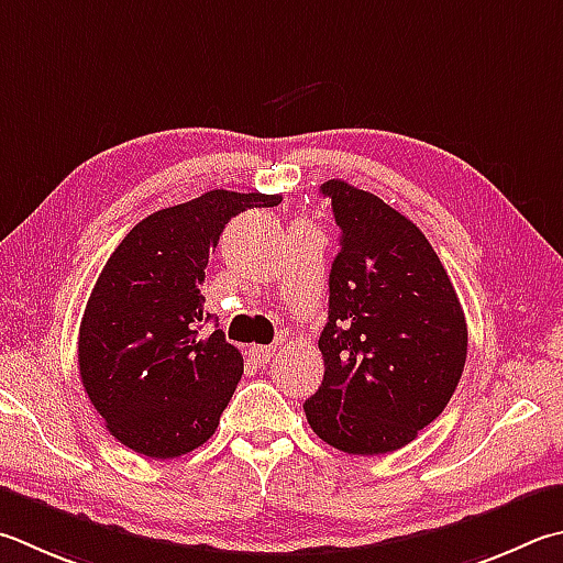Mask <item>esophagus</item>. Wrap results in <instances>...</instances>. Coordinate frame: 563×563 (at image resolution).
<instances>
[{"label": "esophagus", "instance_id": "obj_1", "mask_svg": "<svg viewBox=\"0 0 563 563\" xmlns=\"http://www.w3.org/2000/svg\"><path fill=\"white\" fill-rule=\"evenodd\" d=\"M273 354H275V346H251V350H249V356H251V360L255 362V364H268L271 360H273Z\"/></svg>", "mask_w": 563, "mask_h": 563}]
</instances>
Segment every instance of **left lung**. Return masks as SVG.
<instances>
[{"label": "left lung", "instance_id": "left-lung-1", "mask_svg": "<svg viewBox=\"0 0 563 563\" xmlns=\"http://www.w3.org/2000/svg\"><path fill=\"white\" fill-rule=\"evenodd\" d=\"M320 191L342 236L320 334L324 376L302 408L336 451L391 453L451 401L467 356L465 312L413 221L342 179Z\"/></svg>", "mask_w": 563, "mask_h": 563}]
</instances>
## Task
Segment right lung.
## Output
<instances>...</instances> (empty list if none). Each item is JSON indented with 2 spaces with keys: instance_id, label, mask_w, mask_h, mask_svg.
Here are the masks:
<instances>
[{
  "instance_id": "obj_1",
  "label": "right lung",
  "mask_w": 563,
  "mask_h": 563,
  "mask_svg": "<svg viewBox=\"0 0 563 563\" xmlns=\"http://www.w3.org/2000/svg\"><path fill=\"white\" fill-rule=\"evenodd\" d=\"M280 194L213 189L142 219L112 251L78 332V372L110 435L140 455L191 453L217 431L243 374L221 330L199 336L203 271L227 223Z\"/></svg>"
}]
</instances>
